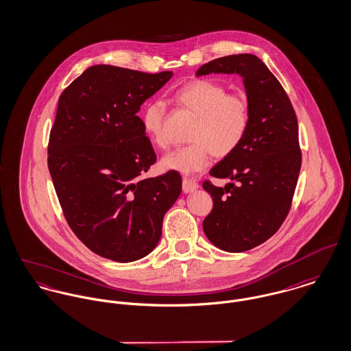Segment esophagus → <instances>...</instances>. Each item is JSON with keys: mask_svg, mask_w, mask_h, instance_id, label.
I'll list each match as a JSON object with an SVG mask.
<instances>
[{"mask_svg": "<svg viewBox=\"0 0 351 351\" xmlns=\"http://www.w3.org/2000/svg\"><path fill=\"white\" fill-rule=\"evenodd\" d=\"M198 189V184L191 180V178H184L182 181V191L185 193H191V191H197Z\"/></svg>", "mask_w": 351, "mask_h": 351, "instance_id": "esophagus-1", "label": "esophagus"}]
</instances>
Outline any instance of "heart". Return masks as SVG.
I'll return each mask as SVG.
<instances>
[{"label": "heart", "mask_w": 351, "mask_h": 351, "mask_svg": "<svg viewBox=\"0 0 351 351\" xmlns=\"http://www.w3.org/2000/svg\"><path fill=\"white\" fill-rule=\"evenodd\" d=\"M173 99L197 118L189 132L191 143L167 153L160 160L163 169L197 173L210 163L212 156L226 158L243 143L251 125V104L245 96L228 94L226 87L217 82L197 79L177 88ZM141 119L150 139L166 147L165 104L160 100L147 103Z\"/></svg>", "instance_id": "heart-1"}]
</instances>
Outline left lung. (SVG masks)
<instances>
[{
    "label": "left lung",
    "mask_w": 351,
    "mask_h": 351,
    "mask_svg": "<svg viewBox=\"0 0 351 351\" xmlns=\"http://www.w3.org/2000/svg\"><path fill=\"white\" fill-rule=\"evenodd\" d=\"M212 72L243 77L251 125L239 149L210 170L212 177L230 182L223 188L202 184L213 197L202 228L217 248L245 252L274 236L291 209L302 166L298 119L285 88L255 55L219 58L195 75Z\"/></svg>",
    "instance_id": "1"
}]
</instances>
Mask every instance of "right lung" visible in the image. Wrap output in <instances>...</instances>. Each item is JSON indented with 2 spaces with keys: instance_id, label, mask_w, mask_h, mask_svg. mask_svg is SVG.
Listing matches in <instances>:
<instances>
[{
  "instance_id": "right-lung-1",
  "label": "right lung",
  "mask_w": 351,
  "mask_h": 351,
  "mask_svg": "<svg viewBox=\"0 0 351 351\" xmlns=\"http://www.w3.org/2000/svg\"><path fill=\"white\" fill-rule=\"evenodd\" d=\"M171 76L99 64L59 97L48 167L66 223L96 255L119 263L149 255L181 194L178 171L143 177L157 156L136 115Z\"/></svg>"
}]
</instances>
